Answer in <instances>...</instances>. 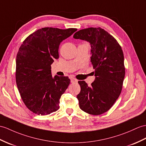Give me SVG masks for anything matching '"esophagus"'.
I'll use <instances>...</instances> for the list:
<instances>
[{"label": "esophagus", "mask_w": 146, "mask_h": 146, "mask_svg": "<svg viewBox=\"0 0 146 146\" xmlns=\"http://www.w3.org/2000/svg\"><path fill=\"white\" fill-rule=\"evenodd\" d=\"M70 80H71V82L72 83H75L78 82V80L76 78H71Z\"/></svg>", "instance_id": "esophagus-1"}]
</instances>
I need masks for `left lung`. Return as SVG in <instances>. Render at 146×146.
<instances>
[{"label":"left lung","mask_w":146,"mask_h":146,"mask_svg":"<svg viewBox=\"0 0 146 146\" xmlns=\"http://www.w3.org/2000/svg\"><path fill=\"white\" fill-rule=\"evenodd\" d=\"M73 38L90 43L91 62L96 76L90 87L84 81H78L80 108L90 114H102L113 106L122 91L125 76L123 50L117 40L101 27L80 30Z\"/></svg>","instance_id":"8db88e82"}]
</instances>
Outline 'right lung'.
I'll list each match as a JSON object with an SVG mask.
<instances>
[{
	"mask_svg": "<svg viewBox=\"0 0 146 146\" xmlns=\"http://www.w3.org/2000/svg\"><path fill=\"white\" fill-rule=\"evenodd\" d=\"M76 30L45 27L27 36L19 48L16 83L23 102L32 113L47 115L59 109L61 96L70 79L56 75L53 78L51 65L59 58L60 43Z\"/></svg>",
	"mask_w": 146,
	"mask_h": 146,
	"instance_id": "right-lung-1",
	"label": "right lung"
}]
</instances>
